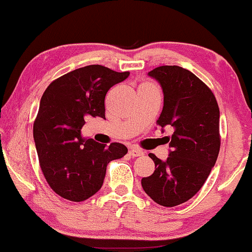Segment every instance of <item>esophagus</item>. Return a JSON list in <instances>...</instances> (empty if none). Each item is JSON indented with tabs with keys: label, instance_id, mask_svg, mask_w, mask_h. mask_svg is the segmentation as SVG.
I'll return each mask as SVG.
<instances>
[{
	"label": "esophagus",
	"instance_id": "obj_1",
	"mask_svg": "<svg viewBox=\"0 0 252 252\" xmlns=\"http://www.w3.org/2000/svg\"><path fill=\"white\" fill-rule=\"evenodd\" d=\"M144 153L142 150L137 149V148H131V149L129 150V156L131 157H139V156H143Z\"/></svg>",
	"mask_w": 252,
	"mask_h": 252
}]
</instances>
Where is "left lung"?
<instances>
[{"label": "left lung", "instance_id": "left-lung-1", "mask_svg": "<svg viewBox=\"0 0 252 252\" xmlns=\"http://www.w3.org/2000/svg\"><path fill=\"white\" fill-rule=\"evenodd\" d=\"M149 76L158 81L164 95L157 124L171 126L174 134L168 141L170 154L165 162L149 154L155 171L141 183L157 204L176 207L201 190L216 163L220 148V108L210 88L182 66H157Z\"/></svg>", "mask_w": 252, "mask_h": 252}]
</instances>
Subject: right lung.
Listing matches in <instances>:
<instances>
[{
  "mask_svg": "<svg viewBox=\"0 0 252 252\" xmlns=\"http://www.w3.org/2000/svg\"><path fill=\"white\" fill-rule=\"evenodd\" d=\"M129 74L87 65L56 78L45 89L34 122V139L45 180L63 198L82 202L95 195L108 163L128 153L117 142L105 147L82 138L81 129L89 117L105 118V95Z\"/></svg>",
  "mask_w": 252,
  "mask_h": 252,
  "instance_id": "obj_1",
  "label": "right lung"
}]
</instances>
